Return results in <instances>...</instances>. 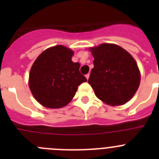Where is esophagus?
<instances>
[{
	"instance_id": "obj_1",
	"label": "esophagus",
	"mask_w": 159,
	"mask_h": 159,
	"mask_svg": "<svg viewBox=\"0 0 159 159\" xmlns=\"http://www.w3.org/2000/svg\"><path fill=\"white\" fill-rule=\"evenodd\" d=\"M89 76H90V74H89V73H88V74L86 75V78L88 80V79H89Z\"/></svg>"
}]
</instances>
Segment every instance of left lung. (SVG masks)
Returning <instances> with one entry per match:
<instances>
[{
	"label": "left lung",
	"mask_w": 159,
	"mask_h": 159,
	"mask_svg": "<svg viewBox=\"0 0 159 159\" xmlns=\"http://www.w3.org/2000/svg\"><path fill=\"white\" fill-rule=\"evenodd\" d=\"M94 67L88 83L102 102L117 106L128 102L139 87L140 72L131 55L116 44L91 48Z\"/></svg>",
	"instance_id": "8db88e82"
}]
</instances>
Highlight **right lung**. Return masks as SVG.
I'll return each mask as SVG.
<instances>
[{"mask_svg":"<svg viewBox=\"0 0 159 159\" xmlns=\"http://www.w3.org/2000/svg\"><path fill=\"white\" fill-rule=\"evenodd\" d=\"M73 52L62 45L46 49L35 60L29 74V88L35 99L48 108H60L71 100L86 77L80 64L71 61Z\"/></svg>","mask_w":159,"mask_h":159,"instance_id":"1","label":"right lung"}]
</instances>
